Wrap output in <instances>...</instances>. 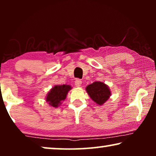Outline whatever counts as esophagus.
Instances as JSON below:
<instances>
[{
	"mask_svg": "<svg viewBox=\"0 0 156 156\" xmlns=\"http://www.w3.org/2000/svg\"><path fill=\"white\" fill-rule=\"evenodd\" d=\"M74 83H75V85L76 87H81V85H82V81H81V80H80V79H76V80H75V82Z\"/></svg>",
	"mask_w": 156,
	"mask_h": 156,
	"instance_id": "obj_1",
	"label": "esophagus"
}]
</instances>
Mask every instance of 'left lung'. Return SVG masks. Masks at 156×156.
Segmentation results:
<instances>
[{"label":"left lung","instance_id":"obj_1","mask_svg":"<svg viewBox=\"0 0 156 156\" xmlns=\"http://www.w3.org/2000/svg\"><path fill=\"white\" fill-rule=\"evenodd\" d=\"M86 91L91 99L99 105H103L112 95L108 87L101 82H94L88 85Z\"/></svg>","mask_w":156,"mask_h":156}]
</instances>
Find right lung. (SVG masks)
<instances>
[{
  "mask_svg": "<svg viewBox=\"0 0 156 156\" xmlns=\"http://www.w3.org/2000/svg\"><path fill=\"white\" fill-rule=\"evenodd\" d=\"M71 89L72 87L70 85H55L47 94L46 101L52 107H58L62 104V101L66 99L68 92Z\"/></svg>",
  "mask_w": 156,
  "mask_h": 156,
  "instance_id": "1",
  "label": "right lung"
}]
</instances>
